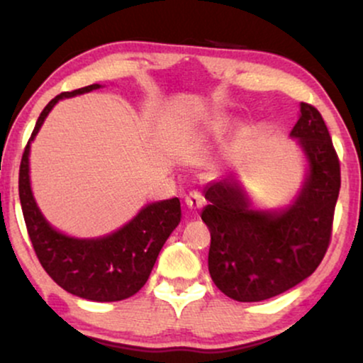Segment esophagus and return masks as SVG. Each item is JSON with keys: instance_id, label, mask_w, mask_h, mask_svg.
I'll return each instance as SVG.
<instances>
[{"instance_id": "34e87169", "label": "esophagus", "mask_w": 363, "mask_h": 363, "mask_svg": "<svg viewBox=\"0 0 363 363\" xmlns=\"http://www.w3.org/2000/svg\"><path fill=\"white\" fill-rule=\"evenodd\" d=\"M203 205H205V199H203L201 194L196 193V191L186 196V206L189 208L191 211H198L199 208H203Z\"/></svg>"}]
</instances>
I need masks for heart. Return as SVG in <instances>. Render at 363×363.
<instances>
[{"label": "heart", "instance_id": "b5f03b06", "mask_svg": "<svg viewBox=\"0 0 363 363\" xmlns=\"http://www.w3.org/2000/svg\"><path fill=\"white\" fill-rule=\"evenodd\" d=\"M237 128V121L228 116H216L210 119L203 128L196 129L187 136V140L182 145V157L187 162H201L210 155L211 150L216 143L227 138L230 133H234Z\"/></svg>", "mask_w": 363, "mask_h": 363}]
</instances>
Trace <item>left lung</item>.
Wrapping results in <instances>:
<instances>
[{"label": "left lung", "mask_w": 363, "mask_h": 363, "mask_svg": "<svg viewBox=\"0 0 363 363\" xmlns=\"http://www.w3.org/2000/svg\"><path fill=\"white\" fill-rule=\"evenodd\" d=\"M290 138L297 140L307 167L289 205L259 208L232 172L203 189L210 277L237 302L266 301L294 289L315 272L331 239L340 162L315 107L301 104Z\"/></svg>", "instance_id": "8db88e82"}]
</instances>
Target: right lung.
I'll return each instance as SVG.
<instances>
[{
    "instance_id": "right-lung-1",
    "label": "right lung",
    "mask_w": 363,
    "mask_h": 363,
    "mask_svg": "<svg viewBox=\"0 0 363 363\" xmlns=\"http://www.w3.org/2000/svg\"><path fill=\"white\" fill-rule=\"evenodd\" d=\"M101 86L94 83L65 91L44 107L25 147L18 194L28 237L45 273L61 289L77 297L94 302H116L135 295L147 283L158 252L181 222L179 199L148 203L128 223L107 235L73 237L54 228L45 220L30 186V145L49 112L62 99L89 94Z\"/></svg>"
}]
</instances>
